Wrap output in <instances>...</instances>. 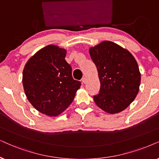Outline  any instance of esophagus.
<instances>
[{
  "label": "esophagus",
  "instance_id": "obj_1",
  "mask_svg": "<svg viewBox=\"0 0 159 159\" xmlns=\"http://www.w3.org/2000/svg\"><path fill=\"white\" fill-rule=\"evenodd\" d=\"M81 81H82V83L83 84H85L86 83V78H82V79H81Z\"/></svg>",
  "mask_w": 159,
  "mask_h": 159
}]
</instances>
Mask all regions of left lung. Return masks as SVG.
<instances>
[{
	"mask_svg": "<svg viewBox=\"0 0 159 159\" xmlns=\"http://www.w3.org/2000/svg\"><path fill=\"white\" fill-rule=\"evenodd\" d=\"M97 67L100 87L93 96L98 107L108 113L123 111L135 99L141 81L139 66L127 50L110 41L89 49Z\"/></svg>",
	"mask_w": 159,
	"mask_h": 159,
	"instance_id": "left-lung-1",
	"label": "left lung"
}]
</instances>
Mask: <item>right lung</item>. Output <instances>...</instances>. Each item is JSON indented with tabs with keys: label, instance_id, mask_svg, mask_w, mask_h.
<instances>
[{
	"label": "right lung",
	"instance_id": "obj_1",
	"mask_svg": "<svg viewBox=\"0 0 159 159\" xmlns=\"http://www.w3.org/2000/svg\"><path fill=\"white\" fill-rule=\"evenodd\" d=\"M65 56V49L50 45L37 52L24 67L26 97L36 109L48 116L65 111L81 86V82L73 79Z\"/></svg>",
	"mask_w": 159,
	"mask_h": 159
}]
</instances>
